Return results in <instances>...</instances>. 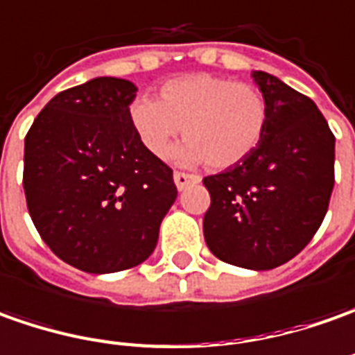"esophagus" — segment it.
I'll use <instances>...</instances> for the list:
<instances>
[{
	"label": "esophagus",
	"instance_id": "esophagus-1",
	"mask_svg": "<svg viewBox=\"0 0 355 355\" xmlns=\"http://www.w3.org/2000/svg\"><path fill=\"white\" fill-rule=\"evenodd\" d=\"M173 178H175V184H177L178 190H184L189 184H194V182H198L200 180V177H196V175H189V173H175L173 175Z\"/></svg>",
	"mask_w": 355,
	"mask_h": 355
}]
</instances>
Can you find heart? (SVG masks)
<instances>
[{
	"instance_id": "obj_1",
	"label": "heart",
	"mask_w": 355,
	"mask_h": 355,
	"mask_svg": "<svg viewBox=\"0 0 355 355\" xmlns=\"http://www.w3.org/2000/svg\"><path fill=\"white\" fill-rule=\"evenodd\" d=\"M129 125L143 149L165 157L182 131L175 151L180 163L206 161L227 168L248 159L269 125V104L259 88L214 74H187L165 82L159 98H137L128 107Z\"/></svg>"
}]
</instances>
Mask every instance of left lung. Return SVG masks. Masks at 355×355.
<instances>
[{"instance_id": "1", "label": "left lung", "mask_w": 355, "mask_h": 355, "mask_svg": "<svg viewBox=\"0 0 355 355\" xmlns=\"http://www.w3.org/2000/svg\"><path fill=\"white\" fill-rule=\"evenodd\" d=\"M269 104L259 147L202 182L210 192L204 239L218 259L273 269L306 248L322 224L334 189V133L304 94L255 70Z\"/></svg>"}]
</instances>
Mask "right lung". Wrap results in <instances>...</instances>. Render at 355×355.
Wrapping results in <instances>:
<instances>
[{"instance_id": "add662e5", "label": "right lung", "mask_w": 355, "mask_h": 355, "mask_svg": "<svg viewBox=\"0 0 355 355\" xmlns=\"http://www.w3.org/2000/svg\"><path fill=\"white\" fill-rule=\"evenodd\" d=\"M137 88L102 76L56 94L25 137L23 189L39 236L86 273H116L153 253L177 200L173 168L129 125Z\"/></svg>"}]
</instances>
